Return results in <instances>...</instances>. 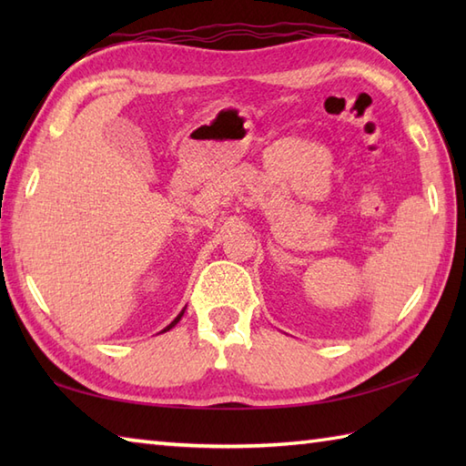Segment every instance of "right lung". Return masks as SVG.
I'll use <instances>...</instances> for the list:
<instances>
[{
	"label": "right lung",
	"instance_id": "add662e5",
	"mask_svg": "<svg viewBox=\"0 0 466 466\" xmlns=\"http://www.w3.org/2000/svg\"><path fill=\"white\" fill-rule=\"evenodd\" d=\"M184 310H186V309H184ZM184 310H182L180 314H177V316H176V319L172 320V324H167V326H166V329H164L162 332H166V330H170V329H172V326H176L177 322H180V319H182V316H184Z\"/></svg>",
	"mask_w": 466,
	"mask_h": 466
}]
</instances>
